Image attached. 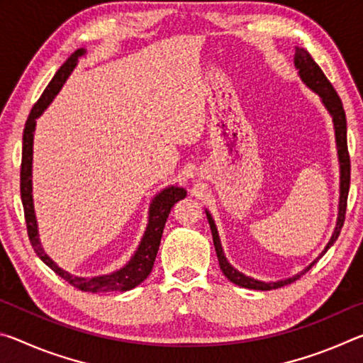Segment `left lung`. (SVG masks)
<instances>
[{"label":"left lung","instance_id":"left-lung-1","mask_svg":"<svg viewBox=\"0 0 363 363\" xmlns=\"http://www.w3.org/2000/svg\"><path fill=\"white\" fill-rule=\"evenodd\" d=\"M294 65L299 70V77L303 78V82L309 86L312 91L322 97L323 106L327 107L328 112L333 116V123H335V134H336V144H337V157H340V164H341V195H340V214H337V223H336V229L331 235V240L328 242L327 248H325L323 253H327V250L336 242V238L340 237L341 227L344 224V219H346V206H347V194H349V184H351V158H349V150H347V128H346V113H344L342 108V102L340 99V96L333 88V84L328 82V78L325 77V73L322 72L320 67L315 64V60L311 57V54L304 51V49H296V54H294ZM206 218L208 223H210L211 227V233H213V242H214V250H216L218 255V261L220 270L229 279L232 284H235L238 286L243 288H250V290H275V288H281L285 285L293 284L294 280H298L301 275H304L307 270H309L317 261L311 264L309 267L304 269L303 272L294 275L291 279L286 280H280V281H270V284H266V281H259L255 280L251 277H247L242 272L233 269L229 262H227L225 256L223 253V247H220L219 242V235H218V229L214 225V220L211 218V214L206 211ZM322 253V255H323Z\"/></svg>","mask_w":363,"mask_h":363}]
</instances>
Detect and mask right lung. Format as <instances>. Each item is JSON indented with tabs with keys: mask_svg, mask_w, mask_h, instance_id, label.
Wrapping results in <instances>:
<instances>
[{
	"mask_svg": "<svg viewBox=\"0 0 363 363\" xmlns=\"http://www.w3.org/2000/svg\"><path fill=\"white\" fill-rule=\"evenodd\" d=\"M86 51L77 49L72 56L60 65V69L56 72V75L49 82L46 89L30 112L26 128H23V144H22V164H21V199L23 205V214H26L27 223V233L30 238V243L38 255L40 259L51 267L59 277H62L65 281H69L72 286L78 288L82 291L89 293H108V291H128L131 288L138 286L140 281H144L149 274L152 272L153 262L158 253L160 240H162L163 227L169 216L171 208L174 206L177 201L186 199V190L181 187L171 186L160 192L155 199H153L150 205V216H149V225H147L145 233L140 242L139 248L131 261L126 264L125 267L116 270L113 274L101 275V277H77L67 272V270L60 269L57 264L49 257L45 250L41 248V243L38 240V229H36V219L33 211V200H32V155H33V131L36 125V118L43 113L51 101L54 99L65 79L69 78L70 73L78 64V59L83 56Z\"/></svg>",
	"mask_w": 363,
	"mask_h": 363,
	"instance_id": "right-lung-1",
	"label": "right lung"
}]
</instances>
